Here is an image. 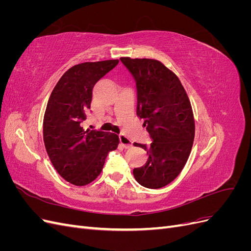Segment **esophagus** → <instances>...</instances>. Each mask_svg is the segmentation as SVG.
<instances>
[{
	"label": "esophagus",
	"mask_w": 251,
	"mask_h": 251,
	"mask_svg": "<svg viewBox=\"0 0 251 251\" xmlns=\"http://www.w3.org/2000/svg\"><path fill=\"white\" fill-rule=\"evenodd\" d=\"M119 141H120V146L123 147L124 149H130V148H132V146H133V143H132V141L128 139L126 135H124V134H121L120 136H119Z\"/></svg>",
	"instance_id": "1"
}]
</instances>
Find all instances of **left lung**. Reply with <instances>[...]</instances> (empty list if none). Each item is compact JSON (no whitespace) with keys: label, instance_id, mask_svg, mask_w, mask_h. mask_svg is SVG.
I'll return each mask as SVG.
<instances>
[{"label":"left lung","instance_id":"1","mask_svg":"<svg viewBox=\"0 0 251 251\" xmlns=\"http://www.w3.org/2000/svg\"><path fill=\"white\" fill-rule=\"evenodd\" d=\"M136 82L137 116L143 119L151 146L134 143L149 155L147 163L133 170L138 183L161 188L176 179L191 154L195 121L191 102L181 81L156 59L121 57Z\"/></svg>","mask_w":251,"mask_h":251}]
</instances>
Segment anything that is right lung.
<instances>
[{
  "mask_svg": "<svg viewBox=\"0 0 251 251\" xmlns=\"http://www.w3.org/2000/svg\"><path fill=\"white\" fill-rule=\"evenodd\" d=\"M117 64L118 59H111L74 66L49 97L43 123L45 148L56 172L71 184L95 180L109 151L118 147L116 134L82 127L95 83Z\"/></svg>",
  "mask_w": 251,
  "mask_h": 251,
  "instance_id": "right-lung-1",
  "label": "right lung"
}]
</instances>
